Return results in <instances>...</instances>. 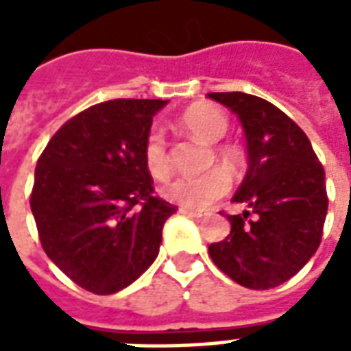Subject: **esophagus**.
<instances>
[{
  "mask_svg": "<svg viewBox=\"0 0 351 351\" xmlns=\"http://www.w3.org/2000/svg\"><path fill=\"white\" fill-rule=\"evenodd\" d=\"M178 213L184 214V216H190L193 220H201L203 218V213H195V210H190V208H180Z\"/></svg>",
  "mask_w": 351,
  "mask_h": 351,
  "instance_id": "1",
  "label": "esophagus"
}]
</instances>
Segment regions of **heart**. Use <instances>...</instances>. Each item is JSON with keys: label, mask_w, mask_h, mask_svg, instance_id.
I'll return each instance as SVG.
<instances>
[{"label": "heart", "mask_w": 351, "mask_h": 351, "mask_svg": "<svg viewBox=\"0 0 351 351\" xmlns=\"http://www.w3.org/2000/svg\"><path fill=\"white\" fill-rule=\"evenodd\" d=\"M180 125L186 133L195 137L205 145H216L226 137L229 130L228 116L210 103H195L184 110L180 116ZM143 160L146 171L156 180L167 178L171 171L167 145L160 130H152L145 138ZM218 160L226 169H235L239 163V152L231 146H221L218 150ZM229 190V176L223 169H213L201 176H180L173 182L163 186L161 193L176 205L188 208H205L213 201L221 197Z\"/></svg>", "instance_id": "1"}]
</instances>
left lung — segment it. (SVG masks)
<instances>
[{
	"instance_id": "1",
	"label": "left lung",
	"mask_w": 351,
	"mask_h": 351,
	"mask_svg": "<svg viewBox=\"0 0 351 351\" xmlns=\"http://www.w3.org/2000/svg\"><path fill=\"white\" fill-rule=\"evenodd\" d=\"M208 97L241 120L248 152V171L233 195L248 208L228 216L231 233L208 254L237 284L271 289L301 271L322 243L325 171L304 131L272 103L243 92Z\"/></svg>"
}]
</instances>
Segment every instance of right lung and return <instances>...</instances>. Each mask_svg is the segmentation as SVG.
I'll return each instance as SVG.
<instances>
[{"label": "right lung", "instance_id": "obj_1", "mask_svg": "<svg viewBox=\"0 0 351 351\" xmlns=\"http://www.w3.org/2000/svg\"><path fill=\"white\" fill-rule=\"evenodd\" d=\"M169 101L114 99L65 122L35 167L32 213L43 250L95 295L133 284L160 254L176 206L154 195L143 146Z\"/></svg>", "mask_w": 351, "mask_h": 351}]
</instances>
